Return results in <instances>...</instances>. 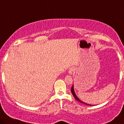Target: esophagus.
Segmentation results:
<instances>
[{"instance_id": "esophagus-1", "label": "esophagus", "mask_w": 124, "mask_h": 124, "mask_svg": "<svg viewBox=\"0 0 124 124\" xmlns=\"http://www.w3.org/2000/svg\"><path fill=\"white\" fill-rule=\"evenodd\" d=\"M74 71H75V68L71 67L69 69V71H68V73H69L70 75H72Z\"/></svg>"}]
</instances>
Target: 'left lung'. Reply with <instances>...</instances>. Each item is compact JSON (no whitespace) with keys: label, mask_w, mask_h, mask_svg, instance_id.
Segmentation results:
<instances>
[{"label":"left lung","mask_w":124,"mask_h":124,"mask_svg":"<svg viewBox=\"0 0 124 124\" xmlns=\"http://www.w3.org/2000/svg\"><path fill=\"white\" fill-rule=\"evenodd\" d=\"M71 92H72V95H73V96H74V97H75V99L77 101H79V102H81V103H84V104H85V105H90V106H93V105H91V104H88V103H85V102H84V101H82L81 100L79 99V98L77 96V95H76V94L75 93V90H74V86H73V85H72V87H71Z\"/></svg>","instance_id":"obj_1"}]
</instances>
